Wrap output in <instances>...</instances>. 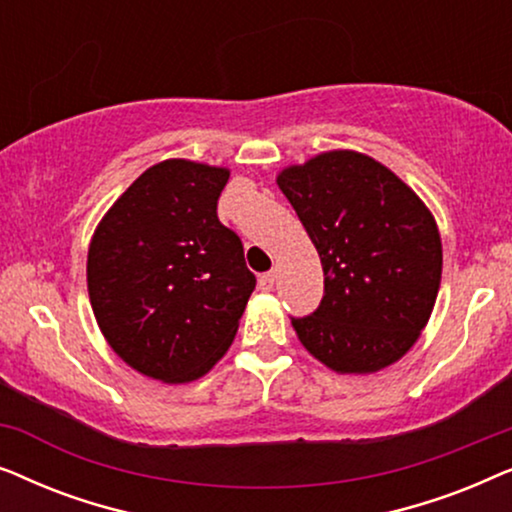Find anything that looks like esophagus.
Returning <instances> with one entry per match:
<instances>
[{
    "label": "esophagus",
    "mask_w": 512,
    "mask_h": 512,
    "mask_svg": "<svg viewBox=\"0 0 512 512\" xmlns=\"http://www.w3.org/2000/svg\"><path fill=\"white\" fill-rule=\"evenodd\" d=\"M275 279H277V275L272 270L270 272H263V275L258 277V286H261L263 291H270L272 286H275Z\"/></svg>",
    "instance_id": "esophagus-1"
}]
</instances>
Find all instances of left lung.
<instances>
[{"instance_id": "8db88e82", "label": "left lung", "mask_w": 512, "mask_h": 512, "mask_svg": "<svg viewBox=\"0 0 512 512\" xmlns=\"http://www.w3.org/2000/svg\"><path fill=\"white\" fill-rule=\"evenodd\" d=\"M277 184L319 251L324 298L291 317L300 342L338 373H375L415 345L436 303L443 247L424 202L377 160L331 151Z\"/></svg>"}]
</instances>
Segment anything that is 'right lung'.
I'll list each match as a JSON object with an SVG mask.
<instances>
[{
  "label": "right lung",
  "mask_w": 512,
  "mask_h": 512,
  "mask_svg": "<svg viewBox=\"0 0 512 512\" xmlns=\"http://www.w3.org/2000/svg\"><path fill=\"white\" fill-rule=\"evenodd\" d=\"M228 170L165 160L114 202L88 251V293L104 338L160 382H191L226 354L254 272L219 221Z\"/></svg>",
  "instance_id": "add662e5"
}]
</instances>
